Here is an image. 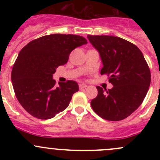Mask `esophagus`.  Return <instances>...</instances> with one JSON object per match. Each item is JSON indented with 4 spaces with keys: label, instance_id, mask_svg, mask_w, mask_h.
I'll use <instances>...</instances> for the list:
<instances>
[{
    "label": "esophagus",
    "instance_id": "1",
    "mask_svg": "<svg viewBox=\"0 0 160 160\" xmlns=\"http://www.w3.org/2000/svg\"><path fill=\"white\" fill-rule=\"evenodd\" d=\"M79 88H80V89H83V88H88V85L85 84V83H80L79 84Z\"/></svg>",
    "mask_w": 160,
    "mask_h": 160
}]
</instances>
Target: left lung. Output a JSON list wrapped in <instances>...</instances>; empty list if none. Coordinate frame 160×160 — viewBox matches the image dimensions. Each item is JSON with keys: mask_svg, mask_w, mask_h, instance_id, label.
Instances as JSON below:
<instances>
[{"mask_svg": "<svg viewBox=\"0 0 160 160\" xmlns=\"http://www.w3.org/2000/svg\"><path fill=\"white\" fill-rule=\"evenodd\" d=\"M99 52L111 89L97 87L98 94L90 102L102 118L120 121L126 118L142 103L151 81V74L142 52L132 43L109 35H88Z\"/></svg>", "mask_w": 160, "mask_h": 160, "instance_id": "obj_1", "label": "left lung"}]
</instances>
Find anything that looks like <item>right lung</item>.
<instances>
[{"label":"right lung","mask_w":160,"mask_h":160,"mask_svg":"<svg viewBox=\"0 0 160 160\" xmlns=\"http://www.w3.org/2000/svg\"><path fill=\"white\" fill-rule=\"evenodd\" d=\"M88 43L80 35L52 34L30 42L18 53L13 66L11 81L16 98L30 114L50 119L69 106L77 83L59 82L52 78L59 66L68 61L70 52Z\"/></svg>","instance_id":"obj_1"}]
</instances>
